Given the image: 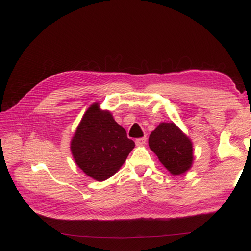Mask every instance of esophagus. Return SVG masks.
Masks as SVG:
<instances>
[{
  "instance_id": "obj_1",
  "label": "esophagus",
  "mask_w": 251,
  "mask_h": 251,
  "mask_svg": "<svg viewBox=\"0 0 251 251\" xmlns=\"http://www.w3.org/2000/svg\"><path fill=\"white\" fill-rule=\"evenodd\" d=\"M135 142H136V146H137V147H141V146H143V144H146V142H147V138H146V137L137 138V139L135 140Z\"/></svg>"
}]
</instances>
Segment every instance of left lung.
Here are the masks:
<instances>
[{
  "label": "left lung",
  "instance_id": "8db88e82",
  "mask_svg": "<svg viewBox=\"0 0 251 251\" xmlns=\"http://www.w3.org/2000/svg\"><path fill=\"white\" fill-rule=\"evenodd\" d=\"M149 147L172 175H181L194 162L193 142L174 123H161L151 133Z\"/></svg>",
  "mask_w": 251,
  "mask_h": 251
}]
</instances>
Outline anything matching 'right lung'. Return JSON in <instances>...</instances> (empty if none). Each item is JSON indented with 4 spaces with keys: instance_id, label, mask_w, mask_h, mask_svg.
<instances>
[{
    "instance_id": "obj_1",
    "label": "right lung",
    "mask_w": 251,
    "mask_h": 251,
    "mask_svg": "<svg viewBox=\"0 0 251 251\" xmlns=\"http://www.w3.org/2000/svg\"><path fill=\"white\" fill-rule=\"evenodd\" d=\"M134 147L125 128L98 102L83 114L70 143L75 163L96 181H104L117 173Z\"/></svg>"
}]
</instances>
